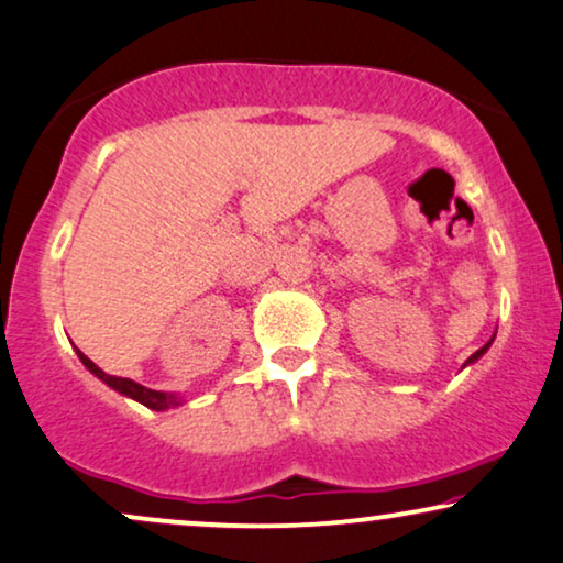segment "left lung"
Segmentation results:
<instances>
[{
	"label": "left lung",
	"instance_id": "1",
	"mask_svg": "<svg viewBox=\"0 0 563 563\" xmlns=\"http://www.w3.org/2000/svg\"><path fill=\"white\" fill-rule=\"evenodd\" d=\"M486 349H488V344H486V346H481V349H478V352H476V354H473L468 362H473V360H478V356H481V354H484V352H486Z\"/></svg>",
	"mask_w": 563,
	"mask_h": 563
}]
</instances>
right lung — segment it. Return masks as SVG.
I'll use <instances>...</instances> for the list:
<instances>
[{
  "instance_id": "1",
  "label": "right lung",
  "mask_w": 563,
  "mask_h": 563,
  "mask_svg": "<svg viewBox=\"0 0 563 563\" xmlns=\"http://www.w3.org/2000/svg\"><path fill=\"white\" fill-rule=\"evenodd\" d=\"M77 356H79V362H82L85 367L90 369L95 377H100L106 385H111L113 390H119V393H123V396L139 400V404H144L147 408H155V411H163V408H170V406H178V404H180V400L175 398V396H170V393L150 390V388H144V385H139V383H134V379H129V377H113V375H108V372L100 369L98 364H92L90 360H87V356H85L82 352H77Z\"/></svg>"
}]
</instances>
